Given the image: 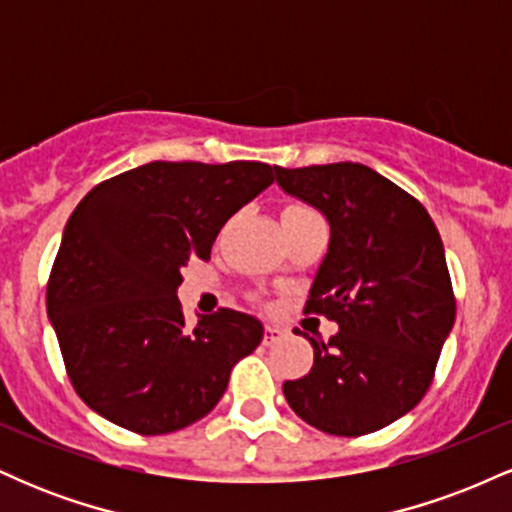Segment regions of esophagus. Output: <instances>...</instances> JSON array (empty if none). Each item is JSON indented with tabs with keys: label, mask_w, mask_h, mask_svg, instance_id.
Wrapping results in <instances>:
<instances>
[{
	"label": "esophagus",
	"mask_w": 512,
	"mask_h": 512,
	"mask_svg": "<svg viewBox=\"0 0 512 512\" xmlns=\"http://www.w3.org/2000/svg\"><path fill=\"white\" fill-rule=\"evenodd\" d=\"M281 339H284V330H279V327H274V325H267L264 327V339L262 342L264 344H276V342H281Z\"/></svg>",
	"instance_id": "34e87169"
}]
</instances>
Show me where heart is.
Returning <instances> with one entry per match:
<instances>
[{
    "label": "heart",
    "instance_id": "1",
    "mask_svg": "<svg viewBox=\"0 0 512 512\" xmlns=\"http://www.w3.org/2000/svg\"><path fill=\"white\" fill-rule=\"evenodd\" d=\"M308 214H315V211L308 207H301V204H291V207L284 209L281 219H291V216H308Z\"/></svg>",
    "mask_w": 512,
    "mask_h": 512
}]
</instances>
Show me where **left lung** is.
I'll return each mask as SVG.
<instances>
[{
	"instance_id": "left-lung-1",
	"label": "left lung",
	"mask_w": 512,
	"mask_h": 512,
	"mask_svg": "<svg viewBox=\"0 0 512 512\" xmlns=\"http://www.w3.org/2000/svg\"><path fill=\"white\" fill-rule=\"evenodd\" d=\"M276 182L330 221L305 313L339 325L330 342L310 339L313 368L286 380V402L330 436L380 431L424 399L455 322L436 223L419 199L363 163L276 166Z\"/></svg>"
}]
</instances>
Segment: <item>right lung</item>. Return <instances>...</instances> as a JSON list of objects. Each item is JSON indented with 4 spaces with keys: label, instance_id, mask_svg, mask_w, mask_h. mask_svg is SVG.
I'll use <instances>...</instances> for the list:
<instances>
[{
    "label": "right lung",
    "instance_id": "right-lung-1",
    "mask_svg": "<svg viewBox=\"0 0 512 512\" xmlns=\"http://www.w3.org/2000/svg\"><path fill=\"white\" fill-rule=\"evenodd\" d=\"M274 173L260 161H154L81 199L52 264L48 315L72 387L96 414L161 436L216 407L264 330L231 308L190 330L175 293L180 269L209 260L223 223Z\"/></svg>",
    "mask_w": 512,
    "mask_h": 512
}]
</instances>
